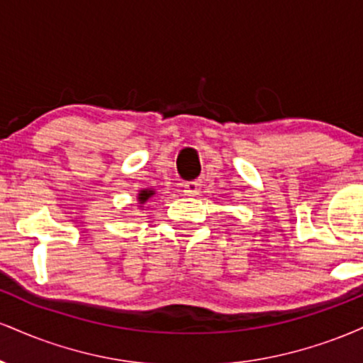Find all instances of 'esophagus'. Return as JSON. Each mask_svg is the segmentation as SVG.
<instances>
[{
    "label": "esophagus",
    "mask_w": 363,
    "mask_h": 363,
    "mask_svg": "<svg viewBox=\"0 0 363 363\" xmlns=\"http://www.w3.org/2000/svg\"><path fill=\"white\" fill-rule=\"evenodd\" d=\"M201 193V181H191V182H186L184 184V194L186 196H198Z\"/></svg>",
    "instance_id": "1"
}]
</instances>
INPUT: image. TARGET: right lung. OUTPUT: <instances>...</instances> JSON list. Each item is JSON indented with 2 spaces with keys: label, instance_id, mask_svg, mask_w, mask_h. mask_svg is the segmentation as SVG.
<instances>
[{
  "label": "right lung",
  "instance_id": "1",
  "mask_svg": "<svg viewBox=\"0 0 363 363\" xmlns=\"http://www.w3.org/2000/svg\"><path fill=\"white\" fill-rule=\"evenodd\" d=\"M155 194H157L155 189H152V187L140 191L138 196H136V199H138V206L141 208V210H143V208H145V203L150 201V199H152Z\"/></svg>",
  "mask_w": 363,
  "mask_h": 363
}]
</instances>
